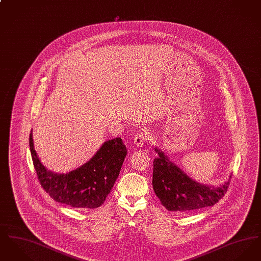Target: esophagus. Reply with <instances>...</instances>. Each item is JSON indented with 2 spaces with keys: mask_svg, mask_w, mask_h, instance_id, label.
<instances>
[{
  "mask_svg": "<svg viewBox=\"0 0 261 261\" xmlns=\"http://www.w3.org/2000/svg\"><path fill=\"white\" fill-rule=\"evenodd\" d=\"M147 141H148V136H147V134H145L143 132L137 133L135 137H134V144L136 145L137 147L144 146Z\"/></svg>",
  "mask_w": 261,
  "mask_h": 261,
  "instance_id": "esophagus-1",
  "label": "esophagus"
}]
</instances>
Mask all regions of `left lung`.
<instances>
[{
    "label": "left lung",
    "instance_id": "obj_1",
    "mask_svg": "<svg viewBox=\"0 0 261 261\" xmlns=\"http://www.w3.org/2000/svg\"><path fill=\"white\" fill-rule=\"evenodd\" d=\"M154 149L159 158L153 161L152 187L166 210L191 212L212 206L223 198L230 179L217 188L201 185L170 162L161 149Z\"/></svg>",
    "mask_w": 261,
    "mask_h": 261
}]
</instances>
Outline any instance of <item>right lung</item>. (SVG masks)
Returning a JSON list of instances; mask_svg holds the SVG:
<instances>
[{"label":"right lung","mask_w":261,"mask_h":261,"mask_svg":"<svg viewBox=\"0 0 261 261\" xmlns=\"http://www.w3.org/2000/svg\"><path fill=\"white\" fill-rule=\"evenodd\" d=\"M29 146L38 180L50 198L74 208H97L111 193L127 149L121 138L109 140L85 164L68 173H54L40 162L32 132Z\"/></svg>","instance_id":"1"}]
</instances>
